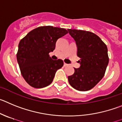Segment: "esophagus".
Returning a JSON list of instances; mask_svg holds the SVG:
<instances>
[{
  "instance_id": "1",
  "label": "esophagus",
  "mask_w": 122,
  "mask_h": 122,
  "mask_svg": "<svg viewBox=\"0 0 122 122\" xmlns=\"http://www.w3.org/2000/svg\"><path fill=\"white\" fill-rule=\"evenodd\" d=\"M64 66H69V64H66V63H65V62H64Z\"/></svg>"
}]
</instances>
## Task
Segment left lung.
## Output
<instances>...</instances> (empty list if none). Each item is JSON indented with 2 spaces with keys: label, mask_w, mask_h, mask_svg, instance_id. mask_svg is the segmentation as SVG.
<instances>
[{
  "label": "left lung",
  "mask_w": 122,
  "mask_h": 122,
  "mask_svg": "<svg viewBox=\"0 0 122 122\" xmlns=\"http://www.w3.org/2000/svg\"><path fill=\"white\" fill-rule=\"evenodd\" d=\"M77 46L80 68L68 76L69 84L78 91L92 89L103 78L109 62L107 48L103 41L91 31L68 29Z\"/></svg>",
  "instance_id": "left-lung-1"
}]
</instances>
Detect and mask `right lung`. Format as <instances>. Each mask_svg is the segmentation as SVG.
<instances>
[{"label": "right lung", "mask_w": 122, "mask_h": 122, "mask_svg": "<svg viewBox=\"0 0 122 122\" xmlns=\"http://www.w3.org/2000/svg\"><path fill=\"white\" fill-rule=\"evenodd\" d=\"M68 33L64 28L41 26L30 31L20 41L17 60L26 82L35 88H42L53 81L56 72L64 62L49 56L55 49L56 41Z\"/></svg>", "instance_id": "right-lung-1"}]
</instances>
